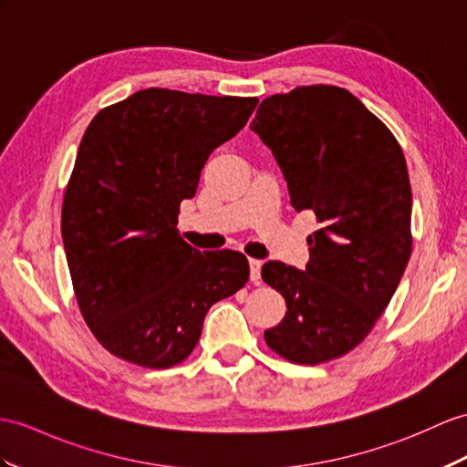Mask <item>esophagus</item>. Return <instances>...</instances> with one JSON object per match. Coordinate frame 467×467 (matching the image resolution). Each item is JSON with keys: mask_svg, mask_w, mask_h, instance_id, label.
<instances>
[{"mask_svg": "<svg viewBox=\"0 0 467 467\" xmlns=\"http://www.w3.org/2000/svg\"><path fill=\"white\" fill-rule=\"evenodd\" d=\"M261 261L259 259H249V279H252L254 283H259L261 279Z\"/></svg>", "mask_w": 467, "mask_h": 467, "instance_id": "34e87169", "label": "esophagus"}]
</instances>
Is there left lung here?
<instances>
[{
    "label": "left lung",
    "instance_id": "obj_1",
    "mask_svg": "<svg viewBox=\"0 0 467 467\" xmlns=\"http://www.w3.org/2000/svg\"><path fill=\"white\" fill-rule=\"evenodd\" d=\"M275 156L295 212L321 227L297 269L267 261L261 277L287 303L267 345L299 365L347 355L389 306L412 252V190L400 144L350 95L299 87L261 100L249 124Z\"/></svg>",
    "mask_w": 467,
    "mask_h": 467
}]
</instances>
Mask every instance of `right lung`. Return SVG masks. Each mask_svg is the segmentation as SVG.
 Returning a JSON list of instances; mask_svg holds the SVG:
<instances>
[{
  "label": "right lung",
  "mask_w": 467,
  "mask_h": 467,
  "mask_svg": "<svg viewBox=\"0 0 467 467\" xmlns=\"http://www.w3.org/2000/svg\"><path fill=\"white\" fill-rule=\"evenodd\" d=\"M255 107L254 97L144 88L90 120L61 235L78 309L119 358L178 365L194 350L210 306L245 285L244 254H202L176 223L213 148L234 139Z\"/></svg>",
  "instance_id": "1"
}]
</instances>
